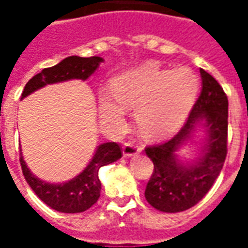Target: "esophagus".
<instances>
[{
  "label": "esophagus",
  "instance_id": "obj_1",
  "mask_svg": "<svg viewBox=\"0 0 248 248\" xmlns=\"http://www.w3.org/2000/svg\"><path fill=\"white\" fill-rule=\"evenodd\" d=\"M140 150L142 149L137 143H134V142H127V143L124 145V156H126V158L134 156L137 154H140Z\"/></svg>",
  "mask_w": 248,
  "mask_h": 248
}]
</instances>
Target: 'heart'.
<instances>
[{"label":"heart","instance_id":"heart-1","mask_svg":"<svg viewBox=\"0 0 248 248\" xmlns=\"http://www.w3.org/2000/svg\"><path fill=\"white\" fill-rule=\"evenodd\" d=\"M201 79L195 71L181 66L161 69L147 62L115 78L114 97L105 93L101 99L103 114L121 118L124 108L135 110V124L146 138L161 140L183 124L197 99Z\"/></svg>","mask_w":248,"mask_h":248}]
</instances>
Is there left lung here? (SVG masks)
Returning <instances> with one entry per match:
<instances>
[{"label":"left lung","instance_id":"obj_1","mask_svg":"<svg viewBox=\"0 0 248 248\" xmlns=\"http://www.w3.org/2000/svg\"><path fill=\"white\" fill-rule=\"evenodd\" d=\"M202 92L186 124L175 137L146 149L154 171L145 190L151 206L163 213L191 208L213 187L227 155L229 101L218 81L201 69ZM202 133V147L194 160L182 159L179 151Z\"/></svg>","mask_w":248,"mask_h":248}]
</instances>
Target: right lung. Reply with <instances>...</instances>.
I'll return each instance as SVG.
<instances>
[{"mask_svg": "<svg viewBox=\"0 0 248 248\" xmlns=\"http://www.w3.org/2000/svg\"><path fill=\"white\" fill-rule=\"evenodd\" d=\"M102 62L103 58L101 57H67L56 66L46 67L41 73L35 74L26 83L21 99L46 85L60 83L70 79L86 81L89 77L98 70ZM121 156L122 151L115 142L101 143L97 146L95 153L87 163V166L77 177L62 183H49L35 177L24 161L22 153L19 156V162L26 182L29 183L31 190L42 202L60 213L76 214L86 211L87 208H90L97 202L101 195V181L98 177L99 169L118 161Z\"/></svg>", "mask_w": 248, "mask_h": 248, "instance_id": "obj_1", "label": "right lung"}]
</instances>
